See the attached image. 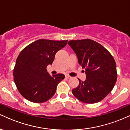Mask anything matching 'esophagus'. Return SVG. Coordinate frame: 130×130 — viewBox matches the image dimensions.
Listing matches in <instances>:
<instances>
[{
    "label": "esophagus",
    "mask_w": 130,
    "mask_h": 130,
    "mask_svg": "<svg viewBox=\"0 0 130 130\" xmlns=\"http://www.w3.org/2000/svg\"><path fill=\"white\" fill-rule=\"evenodd\" d=\"M65 78H66V79H70V78H71V76H68V75H65Z\"/></svg>",
    "instance_id": "esophagus-1"
}]
</instances>
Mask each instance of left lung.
I'll return each instance as SVG.
<instances>
[{
	"label": "left lung",
	"mask_w": 130,
	"mask_h": 130,
	"mask_svg": "<svg viewBox=\"0 0 130 130\" xmlns=\"http://www.w3.org/2000/svg\"><path fill=\"white\" fill-rule=\"evenodd\" d=\"M68 44L76 54L78 63L85 68L86 79L79 81L72 93L79 100L95 103L112 90L117 80L116 63L108 50L90 39L71 40Z\"/></svg>",
	"instance_id": "left-lung-1"
}]
</instances>
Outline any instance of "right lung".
<instances>
[{"instance_id": "1", "label": "right lung", "mask_w": 130, "mask_h": 130, "mask_svg": "<svg viewBox=\"0 0 130 130\" xmlns=\"http://www.w3.org/2000/svg\"><path fill=\"white\" fill-rule=\"evenodd\" d=\"M67 41L40 39L21 51L16 59L13 76L23 97L34 103L45 102L53 97L65 76L57 74L51 76L46 67L52 65L56 53L67 45Z\"/></svg>"}]
</instances>
